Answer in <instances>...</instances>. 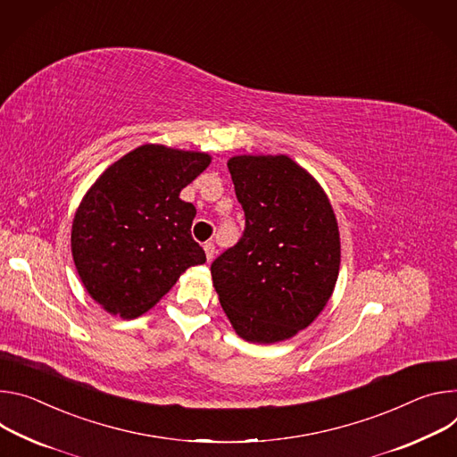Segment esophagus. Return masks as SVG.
<instances>
[{
    "mask_svg": "<svg viewBox=\"0 0 457 457\" xmlns=\"http://www.w3.org/2000/svg\"><path fill=\"white\" fill-rule=\"evenodd\" d=\"M216 245L212 243V241H209V243H205V254H207V260L209 262H212L214 258H216Z\"/></svg>",
    "mask_w": 457,
    "mask_h": 457,
    "instance_id": "esophagus-1",
    "label": "esophagus"
}]
</instances>
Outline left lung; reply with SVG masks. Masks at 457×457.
Wrapping results in <instances>:
<instances>
[{"instance_id":"obj_1","label":"left lung","mask_w":457,"mask_h":457,"mask_svg":"<svg viewBox=\"0 0 457 457\" xmlns=\"http://www.w3.org/2000/svg\"><path fill=\"white\" fill-rule=\"evenodd\" d=\"M227 165L245 232L214 260V288L239 337L278 343L307 328L334 292L336 214L321 185L288 156H234Z\"/></svg>"}]
</instances>
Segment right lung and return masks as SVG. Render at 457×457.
<instances>
[{
  "label": "right lung",
  "mask_w": 457,
  "mask_h": 457,
  "mask_svg": "<svg viewBox=\"0 0 457 457\" xmlns=\"http://www.w3.org/2000/svg\"><path fill=\"white\" fill-rule=\"evenodd\" d=\"M205 152L141 145L112 163L83 195L71 246L90 297L123 320L145 314L194 265L195 207L179 192L211 165Z\"/></svg>",
  "instance_id": "right-lung-1"
}]
</instances>
